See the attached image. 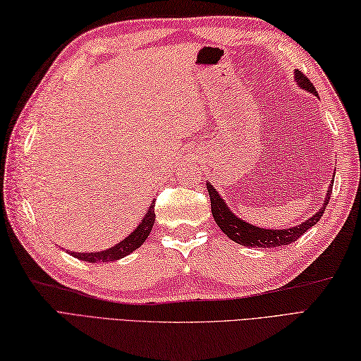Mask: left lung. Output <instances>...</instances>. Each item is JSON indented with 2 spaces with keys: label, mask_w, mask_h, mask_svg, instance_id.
<instances>
[{
  "label": "left lung",
  "mask_w": 361,
  "mask_h": 361,
  "mask_svg": "<svg viewBox=\"0 0 361 361\" xmlns=\"http://www.w3.org/2000/svg\"><path fill=\"white\" fill-rule=\"evenodd\" d=\"M295 81L298 87H302V89H305L306 92L317 94V90H315L314 84L307 79V76H305V73L300 72V70H297L295 72ZM207 188H208V195L211 200V213H213L216 224L226 234V237H230L233 242L240 243L243 247H248V248H276V247H282V245H289L295 242L298 237L305 234L311 226H314L320 221V217L323 216L328 202L331 199L332 183L328 190V196L324 199V204L319 213H315L303 224L293 228H286V230H263V228L243 222L242 219H239L231 213L230 208L226 207L222 197L217 195V191L214 190L213 185L207 183Z\"/></svg>",
  "instance_id": "left-lung-1"
}]
</instances>
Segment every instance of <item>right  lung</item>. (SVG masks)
I'll return each instance as SVG.
<instances>
[{
	"mask_svg": "<svg viewBox=\"0 0 361 361\" xmlns=\"http://www.w3.org/2000/svg\"><path fill=\"white\" fill-rule=\"evenodd\" d=\"M154 219H156V214H154V202H153L150 208H148L145 217L142 219V222L139 224V226L127 237V239L119 242L116 247L109 248L105 251H99V252H72V251H68V254H70V256L79 259V260L90 262V263L119 260L122 257L128 256L130 252H133L135 250H137L140 245L145 242L148 234L152 233Z\"/></svg>",
	"mask_w": 361,
	"mask_h": 361,
	"instance_id": "right-lung-1",
	"label": "right lung"
}]
</instances>
